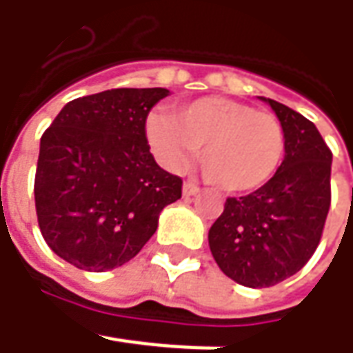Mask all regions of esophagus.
<instances>
[{"instance_id": "1", "label": "esophagus", "mask_w": 353, "mask_h": 353, "mask_svg": "<svg viewBox=\"0 0 353 353\" xmlns=\"http://www.w3.org/2000/svg\"><path fill=\"white\" fill-rule=\"evenodd\" d=\"M198 192H200V186H198L196 183H192V181H186V183L183 184V196L184 198L194 196V194H198Z\"/></svg>"}]
</instances>
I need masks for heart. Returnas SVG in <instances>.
Wrapping results in <instances>:
<instances>
[{
    "mask_svg": "<svg viewBox=\"0 0 353 353\" xmlns=\"http://www.w3.org/2000/svg\"><path fill=\"white\" fill-rule=\"evenodd\" d=\"M147 137L167 169H181L192 151H202L204 176L230 192L267 183L285 151L277 117L228 98H202L176 116L155 114L147 119Z\"/></svg>",
    "mask_w": 353,
    "mask_h": 353,
    "instance_id": "heart-1",
    "label": "heart"
}]
</instances>
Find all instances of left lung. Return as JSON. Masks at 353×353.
Instances as JSON below:
<instances>
[{
	"label": "left lung",
	"instance_id": "1",
	"mask_svg": "<svg viewBox=\"0 0 353 353\" xmlns=\"http://www.w3.org/2000/svg\"><path fill=\"white\" fill-rule=\"evenodd\" d=\"M273 108L285 131L277 172L245 196H230L208 232L218 267L251 289L294 275L316 251L330 210L332 151L316 125L283 103Z\"/></svg>",
	"mask_w": 353,
	"mask_h": 353
}]
</instances>
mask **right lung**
I'll use <instances>...</instances> for the list:
<instances>
[{
    "label": "right lung",
    "instance_id": "obj_1",
    "mask_svg": "<svg viewBox=\"0 0 353 353\" xmlns=\"http://www.w3.org/2000/svg\"><path fill=\"white\" fill-rule=\"evenodd\" d=\"M167 88H114L76 98L41 137L34 208L48 248L78 269L128 263L183 196V179L151 155L145 123Z\"/></svg>",
    "mask_w": 353,
    "mask_h": 353
}]
</instances>
